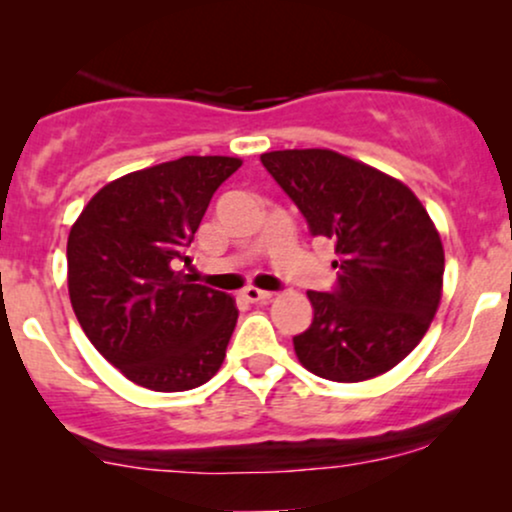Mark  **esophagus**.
<instances>
[{"label": "esophagus", "mask_w": 512, "mask_h": 512, "mask_svg": "<svg viewBox=\"0 0 512 512\" xmlns=\"http://www.w3.org/2000/svg\"><path fill=\"white\" fill-rule=\"evenodd\" d=\"M243 298L250 303H267L269 298H272V291H262L255 289V286H248V289H243Z\"/></svg>", "instance_id": "esophagus-1"}]
</instances>
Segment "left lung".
Segmentation results:
<instances>
[{
  "label": "left lung",
  "instance_id": "obj_1",
  "mask_svg": "<svg viewBox=\"0 0 512 512\" xmlns=\"http://www.w3.org/2000/svg\"><path fill=\"white\" fill-rule=\"evenodd\" d=\"M313 236L334 240L337 284L308 291L313 325L293 337L298 361L334 383H361L407 358L436 315L445 252L404 182L330 149L260 156Z\"/></svg>",
  "mask_w": 512,
  "mask_h": 512
}]
</instances>
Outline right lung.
Wrapping results in <instances>:
<instances>
[{"label":"right lung","instance_id":"right-lung-1","mask_svg":"<svg viewBox=\"0 0 512 512\" xmlns=\"http://www.w3.org/2000/svg\"><path fill=\"white\" fill-rule=\"evenodd\" d=\"M243 166L182 156L98 190L69 231V298L105 361L156 392L204 385L226 358L238 308L231 296L175 272L211 197Z\"/></svg>","mask_w":512,"mask_h":512}]
</instances>
